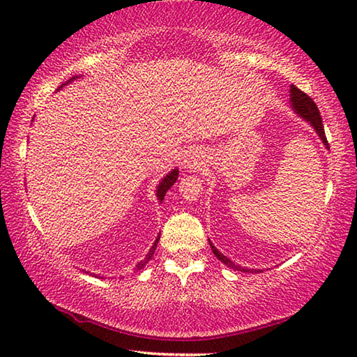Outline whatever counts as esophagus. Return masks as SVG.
<instances>
[{"label": "esophagus", "mask_w": 357, "mask_h": 357, "mask_svg": "<svg viewBox=\"0 0 357 357\" xmlns=\"http://www.w3.org/2000/svg\"><path fill=\"white\" fill-rule=\"evenodd\" d=\"M184 162H185V167L190 168V170H193V168L200 167V162H198L197 155H187V159H185Z\"/></svg>", "instance_id": "1"}]
</instances>
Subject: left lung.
<instances>
[{"instance_id":"8db88e82","label":"left lung","mask_w":357,"mask_h":357,"mask_svg":"<svg viewBox=\"0 0 357 357\" xmlns=\"http://www.w3.org/2000/svg\"><path fill=\"white\" fill-rule=\"evenodd\" d=\"M289 102H291L293 110L298 113L301 118H304L307 123H310L312 128L317 130L318 137L323 140V143L326 144V146H329L328 138H326V134H324V126H323V121H321V114H319L318 107H317L315 102H313L310 96L305 94L304 91H301L298 86H294V84H291V89H289ZM209 244H211V249H213V252H214V255L219 258L223 264H227L228 268H231L234 271H241V273H249L250 269L241 268V266L234 264L231 259L227 258L225 255H223V253L217 250L215 247L213 245V243H209ZM252 273H253V271H252Z\"/></svg>"}]
</instances>
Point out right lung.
I'll return each instance as SVG.
<instances>
[{"label": "right lung", "mask_w": 357, "mask_h": 357, "mask_svg": "<svg viewBox=\"0 0 357 357\" xmlns=\"http://www.w3.org/2000/svg\"><path fill=\"white\" fill-rule=\"evenodd\" d=\"M72 80H75V77H72L70 80H68V82H66L64 84H68V83H69V82H72ZM64 84H61V86H59V88H63ZM178 173H179V172H178V168H174V170H173V172H170V173H168L167 176L160 181V184L157 185V190H155V192H157V198H159V202L164 200V197H165V193L168 192V189H170V187H172L174 183H176V179H178ZM159 239H160V236L155 239V243H154V245H153V247H151V250L148 252L146 258L142 259V261L137 264L135 271H140V269H143L144 266H146V263L149 261V259L153 258L154 252H155V247H157V243H159Z\"/></svg>", "instance_id": "right-lung-1"}]
</instances>
